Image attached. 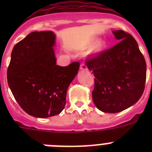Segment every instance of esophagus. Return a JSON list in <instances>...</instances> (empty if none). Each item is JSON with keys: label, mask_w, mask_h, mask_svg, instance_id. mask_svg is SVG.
<instances>
[{"label": "esophagus", "mask_w": 152, "mask_h": 152, "mask_svg": "<svg viewBox=\"0 0 152 152\" xmlns=\"http://www.w3.org/2000/svg\"><path fill=\"white\" fill-rule=\"evenodd\" d=\"M80 71H87V70H88V68H87V66H86L85 64H80Z\"/></svg>", "instance_id": "obj_1"}]
</instances>
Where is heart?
I'll list each match as a JSON object with an SVG mask.
<instances>
[{"instance_id":"1","label":"heart","mask_w":152,"mask_h":152,"mask_svg":"<svg viewBox=\"0 0 152 152\" xmlns=\"http://www.w3.org/2000/svg\"><path fill=\"white\" fill-rule=\"evenodd\" d=\"M91 45V46L90 48L88 55L91 56H96L100 54L105 49L106 46H107V43H106V42L104 40L100 39L95 41V37L91 36L84 42V47L88 48Z\"/></svg>"}]
</instances>
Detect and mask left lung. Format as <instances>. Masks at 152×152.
I'll use <instances>...</instances> for the list:
<instances>
[{"instance_id":"8db88e82","label":"left lung","mask_w":152,"mask_h":152,"mask_svg":"<svg viewBox=\"0 0 152 152\" xmlns=\"http://www.w3.org/2000/svg\"><path fill=\"white\" fill-rule=\"evenodd\" d=\"M119 42L86 61L94 75L93 101L96 108L115 113L132 107L142 96L146 80V63L133 36L113 31Z\"/></svg>"}]
</instances>
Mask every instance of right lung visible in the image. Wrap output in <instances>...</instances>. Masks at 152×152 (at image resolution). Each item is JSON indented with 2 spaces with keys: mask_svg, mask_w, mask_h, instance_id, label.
I'll return each mask as SVG.
<instances>
[{
  "mask_svg": "<svg viewBox=\"0 0 152 152\" xmlns=\"http://www.w3.org/2000/svg\"><path fill=\"white\" fill-rule=\"evenodd\" d=\"M56 39L52 31L33 32L11 52L8 85L21 108L35 117H50L64 110L67 90L79 70V62L56 65Z\"/></svg>",
  "mask_w": 152,
  "mask_h": 152,
  "instance_id": "1",
  "label": "right lung"
}]
</instances>
